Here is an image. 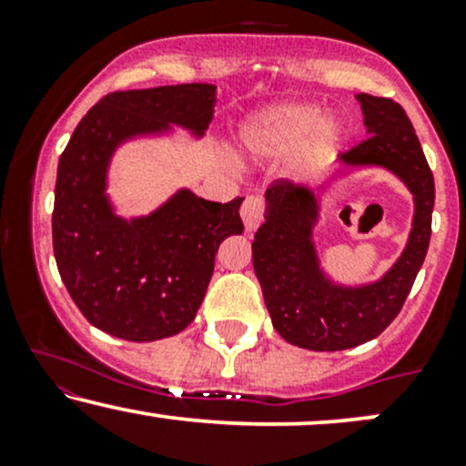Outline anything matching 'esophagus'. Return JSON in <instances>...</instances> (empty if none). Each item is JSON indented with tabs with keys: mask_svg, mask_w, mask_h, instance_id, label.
Instances as JSON below:
<instances>
[{
	"mask_svg": "<svg viewBox=\"0 0 466 466\" xmlns=\"http://www.w3.org/2000/svg\"><path fill=\"white\" fill-rule=\"evenodd\" d=\"M240 217H243L248 232L258 228L260 223L265 221V199L263 197L249 195L248 199L243 201V208H240Z\"/></svg>",
	"mask_w": 466,
	"mask_h": 466,
	"instance_id": "esophagus-1",
	"label": "esophagus"
}]
</instances>
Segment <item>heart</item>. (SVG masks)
I'll use <instances>...</instances> for the list:
<instances>
[{
    "label": "heart",
    "instance_id": "b5f03b06",
    "mask_svg": "<svg viewBox=\"0 0 466 466\" xmlns=\"http://www.w3.org/2000/svg\"><path fill=\"white\" fill-rule=\"evenodd\" d=\"M311 136L313 157H324L339 140V127L322 122V111L313 105H280L267 109L243 129V140L251 151L287 153Z\"/></svg>",
    "mask_w": 466,
    "mask_h": 466
}]
</instances>
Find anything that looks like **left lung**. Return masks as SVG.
<instances>
[{
	"mask_svg": "<svg viewBox=\"0 0 466 466\" xmlns=\"http://www.w3.org/2000/svg\"><path fill=\"white\" fill-rule=\"evenodd\" d=\"M368 137L341 153L346 164H379L408 184L416 201L414 228L397 265L370 287L329 285L315 263L311 226L315 199L300 186L278 179L267 190L269 212L254 234L251 258L274 329L289 344L309 350H346L370 341L403 309L431 237L434 175L408 114L392 98L357 94Z\"/></svg>",
	"mask_w": 466,
	"mask_h": 466,
	"instance_id": "8db88e82",
	"label": "left lung"
}]
</instances>
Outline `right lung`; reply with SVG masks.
I'll return each mask as SVG.
<instances>
[{
  "instance_id": "1",
  "label": "right lung",
  "mask_w": 466,
  "mask_h": 466,
  "mask_svg": "<svg viewBox=\"0 0 466 466\" xmlns=\"http://www.w3.org/2000/svg\"><path fill=\"white\" fill-rule=\"evenodd\" d=\"M215 85L186 83L111 92L69 137L56 170L52 245L58 274L89 324L129 341L177 335L195 319L223 238L243 232L238 208L188 190L147 218L127 223L105 199L116 144L173 125L203 133Z\"/></svg>"
}]
</instances>
